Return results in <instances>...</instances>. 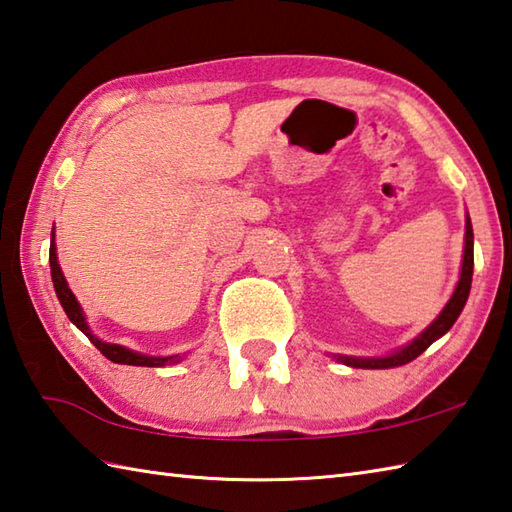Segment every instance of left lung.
<instances>
[{"instance_id": "left-lung-1", "label": "left lung", "mask_w": 512, "mask_h": 512, "mask_svg": "<svg viewBox=\"0 0 512 512\" xmlns=\"http://www.w3.org/2000/svg\"><path fill=\"white\" fill-rule=\"evenodd\" d=\"M471 283H473V225H471V218L466 214L460 280H457L453 296L448 298L444 309L437 314V318L431 322V325L426 327L420 336H415L409 344H404V347L389 353V356L362 358V356H342V353H333V358L353 369H393V367H402V364H409L417 356H422V353L429 349L435 340H440L444 333L455 325V320L460 318L462 309L466 305L468 294H471Z\"/></svg>"}]
</instances>
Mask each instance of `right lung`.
Listing matches in <instances>:
<instances>
[{"instance_id":"obj_1","label":"right lung","mask_w":512,"mask_h":512,"mask_svg":"<svg viewBox=\"0 0 512 512\" xmlns=\"http://www.w3.org/2000/svg\"><path fill=\"white\" fill-rule=\"evenodd\" d=\"M50 276H52V285H55V294H57L61 307H64L66 316L70 318L72 325H75L81 333H86V336L90 338V342L95 344V347L108 360L117 362V364H130V367H165V364H176V362L183 360V356H179V353H176V356H148V353L132 351L128 347H123V344L103 342L101 338L95 336V333H92L88 320H86V314H83L79 300L70 291L64 271H61V267H59L57 243H55V227H52V234H50Z\"/></svg>"}]
</instances>
